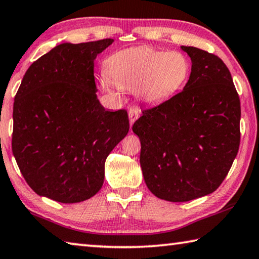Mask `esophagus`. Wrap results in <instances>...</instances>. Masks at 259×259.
I'll use <instances>...</instances> for the list:
<instances>
[{
	"mask_svg": "<svg viewBox=\"0 0 259 259\" xmlns=\"http://www.w3.org/2000/svg\"><path fill=\"white\" fill-rule=\"evenodd\" d=\"M139 117V110L137 107H133L129 110V119H130V126L134 124V122Z\"/></svg>",
	"mask_w": 259,
	"mask_h": 259,
	"instance_id": "34e87169",
	"label": "esophagus"
}]
</instances>
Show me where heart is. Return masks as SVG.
Masks as SVG:
<instances>
[{"label":"heart","mask_w":259,"mask_h":259,"mask_svg":"<svg viewBox=\"0 0 259 259\" xmlns=\"http://www.w3.org/2000/svg\"><path fill=\"white\" fill-rule=\"evenodd\" d=\"M102 86L107 93L136 91L149 104L168 100L180 91L190 74V63L180 52L150 46L126 49L112 54L105 64Z\"/></svg>","instance_id":"heart-1"}]
</instances>
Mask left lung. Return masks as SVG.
I'll use <instances>...</instances> for the list:
<instances>
[{
  "mask_svg": "<svg viewBox=\"0 0 259 259\" xmlns=\"http://www.w3.org/2000/svg\"><path fill=\"white\" fill-rule=\"evenodd\" d=\"M181 49L192 63L183 91L143 110L133 125L146 185L175 203L218 189L240 145V100L228 67L204 50Z\"/></svg>",
  "mask_w": 259,
  "mask_h": 259,
  "instance_id": "obj_1",
  "label": "left lung"
}]
</instances>
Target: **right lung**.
Returning <instances> with one entry per match:
<instances>
[{
	"instance_id": "obj_1",
	"label": "right lung",
	"mask_w": 259,
	"mask_h": 259,
	"mask_svg": "<svg viewBox=\"0 0 259 259\" xmlns=\"http://www.w3.org/2000/svg\"><path fill=\"white\" fill-rule=\"evenodd\" d=\"M112 38L60 44L32 63L13 103L12 153L37 195L64 204L96 195L106 157L129 131L125 110L96 95L94 60Z\"/></svg>"
}]
</instances>
